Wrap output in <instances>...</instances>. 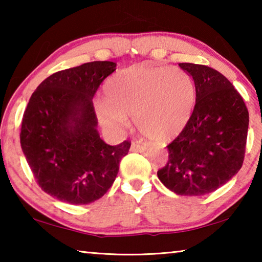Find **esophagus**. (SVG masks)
Returning a JSON list of instances; mask_svg holds the SVG:
<instances>
[{"label":"esophagus","instance_id":"34e87169","mask_svg":"<svg viewBox=\"0 0 262 262\" xmlns=\"http://www.w3.org/2000/svg\"><path fill=\"white\" fill-rule=\"evenodd\" d=\"M148 148V144L145 143H137V142H133L132 143V147H130V150L132 151H137V152H143L147 150Z\"/></svg>","mask_w":262,"mask_h":262}]
</instances>
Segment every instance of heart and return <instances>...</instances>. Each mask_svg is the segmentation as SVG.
<instances>
[{
	"label": "heart",
	"mask_w": 262,
	"mask_h": 262,
	"mask_svg": "<svg viewBox=\"0 0 262 262\" xmlns=\"http://www.w3.org/2000/svg\"><path fill=\"white\" fill-rule=\"evenodd\" d=\"M195 105L188 73L178 67L136 64L120 70L104 85V99L96 103L105 129L119 134L133 115L137 129L156 140H171L187 126Z\"/></svg>",
	"instance_id": "b5f03b06"
}]
</instances>
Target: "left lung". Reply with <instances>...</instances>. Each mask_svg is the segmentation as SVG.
Returning <instances> with one entry per match:
<instances>
[{
	"mask_svg": "<svg viewBox=\"0 0 262 262\" xmlns=\"http://www.w3.org/2000/svg\"><path fill=\"white\" fill-rule=\"evenodd\" d=\"M195 84L187 126L167 145L168 162L157 172L172 192L201 196L238 173L245 155L248 111L229 79L202 64L179 63Z\"/></svg>",
	"mask_w": 262,
	"mask_h": 262,
	"instance_id": "8db88e82",
	"label": "left lung"
}]
</instances>
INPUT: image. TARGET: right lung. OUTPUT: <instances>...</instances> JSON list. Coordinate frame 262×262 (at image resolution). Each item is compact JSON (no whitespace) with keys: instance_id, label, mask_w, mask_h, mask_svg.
I'll return each mask as SVG.
<instances>
[{"instance_id":"add662e5","label":"right lung","mask_w":262,"mask_h":262,"mask_svg":"<svg viewBox=\"0 0 262 262\" xmlns=\"http://www.w3.org/2000/svg\"><path fill=\"white\" fill-rule=\"evenodd\" d=\"M117 63L88 62L51 75L26 107L20 145L43 192L70 205H88L107 192L128 154V141L100 139L92 98Z\"/></svg>"}]
</instances>
